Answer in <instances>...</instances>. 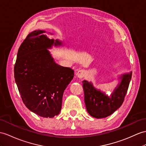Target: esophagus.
<instances>
[{"label": "esophagus", "mask_w": 146, "mask_h": 146, "mask_svg": "<svg viewBox=\"0 0 146 146\" xmlns=\"http://www.w3.org/2000/svg\"><path fill=\"white\" fill-rule=\"evenodd\" d=\"M85 71L83 69H81L78 70V72L76 73V76L78 78H79V79H82V78H83L85 76Z\"/></svg>", "instance_id": "esophagus-1"}]
</instances>
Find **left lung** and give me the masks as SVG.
<instances>
[{
  "instance_id": "1",
  "label": "left lung",
  "mask_w": 146,
  "mask_h": 146,
  "mask_svg": "<svg viewBox=\"0 0 146 146\" xmlns=\"http://www.w3.org/2000/svg\"><path fill=\"white\" fill-rule=\"evenodd\" d=\"M132 77V72L121 76V82L108 97L94 87L92 82L84 80V101L87 112L96 118H106L118 109L124 100Z\"/></svg>"
}]
</instances>
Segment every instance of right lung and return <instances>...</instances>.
<instances>
[{"instance_id": "add662e5", "label": "right lung", "mask_w": 146, "mask_h": 146, "mask_svg": "<svg viewBox=\"0 0 146 146\" xmlns=\"http://www.w3.org/2000/svg\"><path fill=\"white\" fill-rule=\"evenodd\" d=\"M44 30L28 35L19 49L14 77L23 104L30 111L44 118L61 111L62 96L72 80L74 70L54 62L48 49L60 46Z\"/></svg>"}]
</instances>
